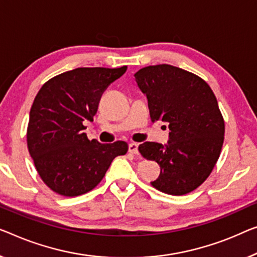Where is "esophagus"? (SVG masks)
Segmentation results:
<instances>
[{
    "instance_id": "34e87169",
    "label": "esophagus",
    "mask_w": 257,
    "mask_h": 257,
    "mask_svg": "<svg viewBox=\"0 0 257 257\" xmlns=\"http://www.w3.org/2000/svg\"><path fill=\"white\" fill-rule=\"evenodd\" d=\"M128 149L129 152L133 153V155H139V144L137 143H130Z\"/></svg>"
}]
</instances>
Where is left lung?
<instances>
[{
  "label": "left lung",
  "instance_id": "obj_1",
  "mask_svg": "<svg viewBox=\"0 0 257 257\" xmlns=\"http://www.w3.org/2000/svg\"><path fill=\"white\" fill-rule=\"evenodd\" d=\"M135 79L148 98L151 121L170 128L167 144L139 147L145 159L160 166L151 185L165 194H188L205 181L220 156L225 123L216 95L205 80L170 64L142 68Z\"/></svg>",
  "mask_w": 257,
  "mask_h": 257
}]
</instances>
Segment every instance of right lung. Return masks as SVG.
Wrapping results in <instances>:
<instances>
[{"label": "right lung", "mask_w": 257, "mask_h": 257, "mask_svg": "<svg viewBox=\"0 0 257 257\" xmlns=\"http://www.w3.org/2000/svg\"><path fill=\"white\" fill-rule=\"evenodd\" d=\"M127 70L77 68L47 80L34 98L28 125V148L38 174L53 191L78 196L98 186L113 159L128 151L123 141H90L86 121H93L104 91Z\"/></svg>", "instance_id": "obj_1"}]
</instances>
